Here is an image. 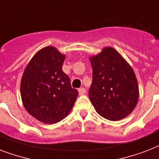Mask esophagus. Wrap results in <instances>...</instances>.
Returning a JSON list of instances; mask_svg holds the SVG:
<instances>
[{"label": "esophagus", "instance_id": "1", "mask_svg": "<svg viewBox=\"0 0 159 159\" xmlns=\"http://www.w3.org/2000/svg\"><path fill=\"white\" fill-rule=\"evenodd\" d=\"M78 93H79V95H84L86 93V89L84 88H81L78 89Z\"/></svg>", "mask_w": 159, "mask_h": 159}]
</instances>
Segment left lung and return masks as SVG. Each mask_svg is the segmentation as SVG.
I'll return each mask as SVG.
<instances>
[{
	"label": "left lung",
	"mask_w": 159,
	"mask_h": 159,
	"mask_svg": "<svg viewBox=\"0 0 159 159\" xmlns=\"http://www.w3.org/2000/svg\"><path fill=\"white\" fill-rule=\"evenodd\" d=\"M93 82L89 98L97 112L110 121L127 117L139 101L138 81L130 65L112 47L90 58Z\"/></svg>",
	"instance_id": "obj_1"
}]
</instances>
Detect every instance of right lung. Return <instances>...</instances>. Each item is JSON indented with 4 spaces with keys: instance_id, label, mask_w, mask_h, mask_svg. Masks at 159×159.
I'll use <instances>...</instances> for the list:
<instances>
[{
    "instance_id": "right-lung-1",
    "label": "right lung",
    "mask_w": 159,
    "mask_h": 159,
    "mask_svg": "<svg viewBox=\"0 0 159 159\" xmlns=\"http://www.w3.org/2000/svg\"><path fill=\"white\" fill-rule=\"evenodd\" d=\"M65 55L55 47L42 48L31 58L20 82L23 105L30 114L47 124L68 115L78 96L62 71Z\"/></svg>"
}]
</instances>
